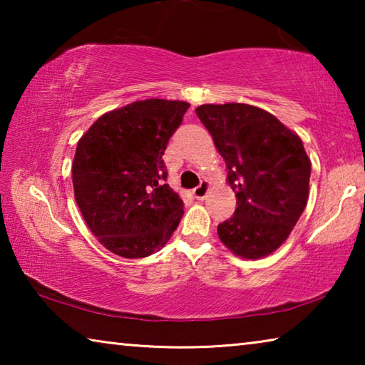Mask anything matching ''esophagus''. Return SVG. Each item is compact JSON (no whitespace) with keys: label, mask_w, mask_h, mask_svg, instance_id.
Instances as JSON below:
<instances>
[{"label":"esophagus","mask_w":365,"mask_h":365,"mask_svg":"<svg viewBox=\"0 0 365 365\" xmlns=\"http://www.w3.org/2000/svg\"><path fill=\"white\" fill-rule=\"evenodd\" d=\"M207 191H209V183H207V182H201V183L197 185V187L193 190V196L196 197L197 201H202V200H205V197H206Z\"/></svg>","instance_id":"obj_1"}]
</instances>
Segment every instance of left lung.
Wrapping results in <instances>:
<instances>
[{"mask_svg":"<svg viewBox=\"0 0 365 365\" xmlns=\"http://www.w3.org/2000/svg\"><path fill=\"white\" fill-rule=\"evenodd\" d=\"M200 117L228 169L237 209L217 227L220 242L246 259L285 242L309 197L311 160L298 135L251 104H202Z\"/></svg>","mask_w":365,"mask_h":365,"instance_id":"8db88e82","label":"left lung"}]
</instances>
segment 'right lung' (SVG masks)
Returning <instances> with one entry per match:
<instances>
[{
	"label": "right lung",
	"instance_id": "add662e5",
	"mask_svg": "<svg viewBox=\"0 0 365 365\" xmlns=\"http://www.w3.org/2000/svg\"><path fill=\"white\" fill-rule=\"evenodd\" d=\"M188 108L185 101H135L101 115L78 140L73 195L86 225L117 256L153 255L180 224L183 201L164 183L163 156Z\"/></svg>",
	"mask_w": 365,
	"mask_h": 365
}]
</instances>
